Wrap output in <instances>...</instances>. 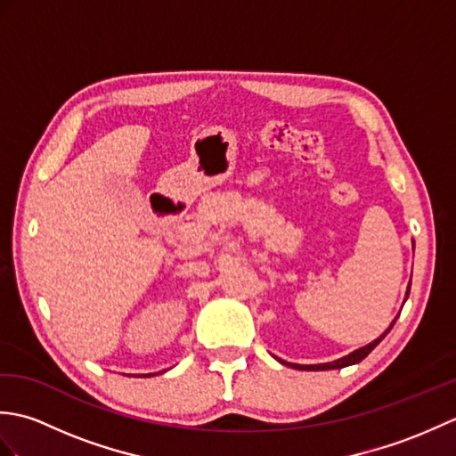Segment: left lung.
I'll return each mask as SVG.
<instances>
[{
	"label": "left lung",
	"instance_id": "obj_1",
	"mask_svg": "<svg viewBox=\"0 0 456 456\" xmlns=\"http://www.w3.org/2000/svg\"><path fill=\"white\" fill-rule=\"evenodd\" d=\"M410 286H411V282H410ZM408 296H410V288H408V294H405V299H408ZM398 319V317H395ZM395 319L392 322V325L386 329V331L378 337V338H374L372 343H368L366 346H361V348H356L354 353H351V354H346V356H343V358H338V361H333V362H323V364H292V362H284V361H280L282 364H288V366H292V368H297V370H331V368H345V366H351V364H356V362H361L364 356H368L372 353V348L382 341V338L390 333V329L394 327V323H395Z\"/></svg>",
	"mask_w": 456,
	"mask_h": 456
}]
</instances>
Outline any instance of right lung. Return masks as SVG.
<instances>
[{
    "mask_svg": "<svg viewBox=\"0 0 456 456\" xmlns=\"http://www.w3.org/2000/svg\"><path fill=\"white\" fill-rule=\"evenodd\" d=\"M149 376H151V374H149Z\"/></svg>",
    "mask_w": 456,
    "mask_h": 456,
    "instance_id": "right-lung-1",
    "label": "right lung"
}]
</instances>
